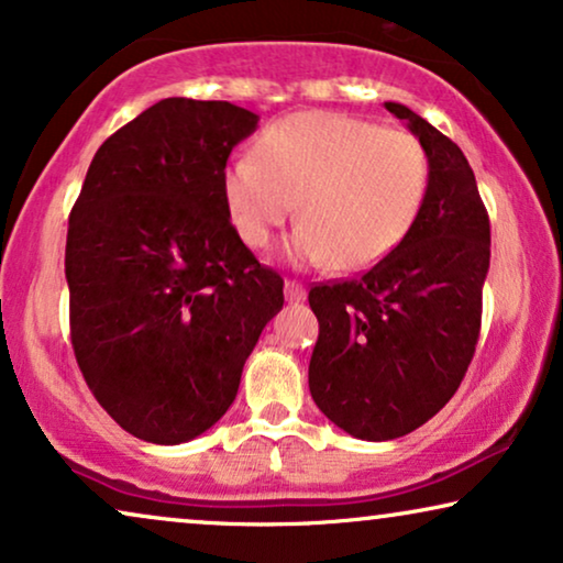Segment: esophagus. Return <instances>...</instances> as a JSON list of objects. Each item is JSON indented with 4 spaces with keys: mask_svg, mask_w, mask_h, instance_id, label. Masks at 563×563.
Here are the masks:
<instances>
[{
    "mask_svg": "<svg viewBox=\"0 0 563 563\" xmlns=\"http://www.w3.org/2000/svg\"><path fill=\"white\" fill-rule=\"evenodd\" d=\"M284 295H287L289 302H302V299L307 297V289L299 282L287 279L284 282Z\"/></svg>",
    "mask_w": 563,
    "mask_h": 563,
    "instance_id": "34e87169",
    "label": "esophagus"
}]
</instances>
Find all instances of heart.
I'll use <instances>...</instances> for the list:
<instances>
[{"label":"heart","mask_w":563,"mask_h":563,"mask_svg":"<svg viewBox=\"0 0 563 563\" xmlns=\"http://www.w3.org/2000/svg\"><path fill=\"white\" fill-rule=\"evenodd\" d=\"M430 156L407 130L341 112H299L222 172V202L249 249H268L299 205L291 256L361 272L387 258L426 205Z\"/></svg>","instance_id":"obj_1"}]
</instances>
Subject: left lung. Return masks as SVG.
Instances as JSON below:
<instances>
[{"instance_id":"1","label":"left lung","mask_w":563,"mask_h":563,"mask_svg":"<svg viewBox=\"0 0 563 563\" xmlns=\"http://www.w3.org/2000/svg\"><path fill=\"white\" fill-rule=\"evenodd\" d=\"M384 107L426 145V205L405 241L366 274L310 289L320 322L310 395L361 441L412 433L456 395L489 272V218L466 156L410 107Z\"/></svg>"}]
</instances>
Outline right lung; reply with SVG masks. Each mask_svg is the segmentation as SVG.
<instances>
[{
	"mask_svg": "<svg viewBox=\"0 0 563 563\" xmlns=\"http://www.w3.org/2000/svg\"><path fill=\"white\" fill-rule=\"evenodd\" d=\"M258 114L161 99L107 137L68 218L71 343L130 435L187 443L233 405L284 282L230 225L222 172Z\"/></svg>",
	"mask_w": 563,
	"mask_h": 563,
	"instance_id": "add662e5",
	"label": "right lung"
}]
</instances>
